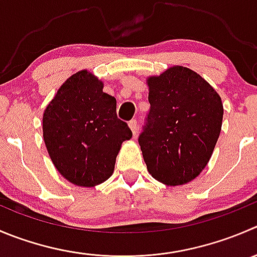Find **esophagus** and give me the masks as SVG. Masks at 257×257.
I'll return each instance as SVG.
<instances>
[{
	"label": "esophagus",
	"mask_w": 257,
	"mask_h": 257,
	"mask_svg": "<svg viewBox=\"0 0 257 257\" xmlns=\"http://www.w3.org/2000/svg\"><path fill=\"white\" fill-rule=\"evenodd\" d=\"M129 128L132 129V132H133V134H134V136H136L137 131H138V123H137L136 119H132V120L129 121Z\"/></svg>",
	"instance_id": "1"
}]
</instances>
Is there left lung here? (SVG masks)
Here are the masks:
<instances>
[{
  "mask_svg": "<svg viewBox=\"0 0 257 257\" xmlns=\"http://www.w3.org/2000/svg\"><path fill=\"white\" fill-rule=\"evenodd\" d=\"M151 104L139 146L148 172L168 186L195 179L207 166L222 125L223 106L197 73L173 66L148 79Z\"/></svg>",
  "mask_w": 257,
  "mask_h": 257,
  "instance_id": "1",
  "label": "left lung"
}]
</instances>
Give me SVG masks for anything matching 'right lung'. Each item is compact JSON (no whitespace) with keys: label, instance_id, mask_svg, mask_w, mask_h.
Here are the masks:
<instances>
[{"label":"right lung","instance_id":"1","mask_svg":"<svg viewBox=\"0 0 257 257\" xmlns=\"http://www.w3.org/2000/svg\"><path fill=\"white\" fill-rule=\"evenodd\" d=\"M44 141L52 163L69 182L83 187L113 174L131 128L116 116V100L86 70L69 78L45 109Z\"/></svg>","mask_w":257,"mask_h":257}]
</instances>
